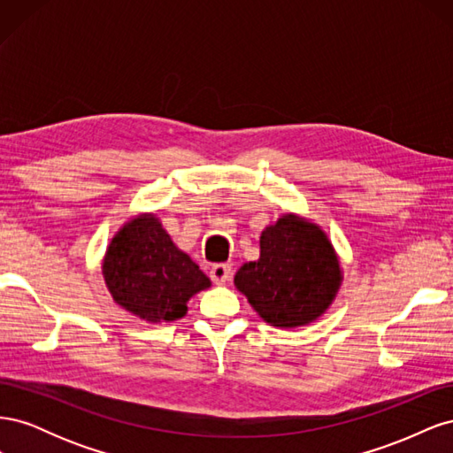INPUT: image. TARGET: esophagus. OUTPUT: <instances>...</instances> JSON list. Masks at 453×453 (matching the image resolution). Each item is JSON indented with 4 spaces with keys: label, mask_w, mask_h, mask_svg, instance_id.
I'll return each mask as SVG.
<instances>
[{
    "label": "esophagus",
    "mask_w": 453,
    "mask_h": 453,
    "mask_svg": "<svg viewBox=\"0 0 453 453\" xmlns=\"http://www.w3.org/2000/svg\"><path fill=\"white\" fill-rule=\"evenodd\" d=\"M230 273H232V266L230 265H213L211 266V270H210V278L213 280V283H217V285H223V283H226L228 281V278H230Z\"/></svg>",
    "instance_id": "34e87169"
}]
</instances>
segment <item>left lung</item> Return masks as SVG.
<instances>
[{"label":"left lung","mask_w":453,"mask_h":453,"mask_svg":"<svg viewBox=\"0 0 453 453\" xmlns=\"http://www.w3.org/2000/svg\"><path fill=\"white\" fill-rule=\"evenodd\" d=\"M331 240L308 219L283 213L260 234V257L234 276L236 289L268 325L303 326L326 311L342 285Z\"/></svg>","instance_id":"obj_1"}]
</instances>
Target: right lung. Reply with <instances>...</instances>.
<instances>
[{
    "label": "right lung",
    "mask_w": 453,
    "mask_h": 453,
    "mask_svg": "<svg viewBox=\"0 0 453 453\" xmlns=\"http://www.w3.org/2000/svg\"><path fill=\"white\" fill-rule=\"evenodd\" d=\"M102 273L115 303L147 323L181 319L210 278L172 242L155 213H140L107 245Z\"/></svg>",
    "instance_id": "obj_1"
}]
</instances>
